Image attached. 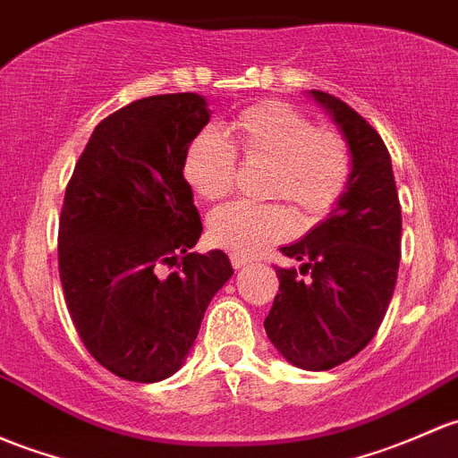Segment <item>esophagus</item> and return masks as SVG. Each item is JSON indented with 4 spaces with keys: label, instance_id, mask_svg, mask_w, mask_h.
Returning a JSON list of instances; mask_svg holds the SVG:
<instances>
[{
    "label": "esophagus",
    "instance_id": "34e87169",
    "mask_svg": "<svg viewBox=\"0 0 458 458\" xmlns=\"http://www.w3.org/2000/svg\"><path fill=\"white\" fill-rule=\"evenodd\" d=\"M230 263H233L234 269H242V267L248 266L250 261L245 257H242V254H230Z\"/></svg>",
    "mask_w": 458,
    "mask_h": 458
}]
</instances>
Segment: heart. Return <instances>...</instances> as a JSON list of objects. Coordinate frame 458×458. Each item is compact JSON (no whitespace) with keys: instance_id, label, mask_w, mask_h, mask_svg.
I'll list each match as a JSON object with an SVG mask.
<instances>
[{"instance_id":"obj_1","label":"heart","mask_w":458,"mask_h":458,"mask_svg":"<svg viewBox=\"0 0 458 458\" xmlns=\"http://www.w3.org/2000/svg\"><path fill=\"white\" fill-rule=\"evenodd\" d=\"M225 138L201 131L184 153L186 184L204 201L225 199L237 184V156L267 165L263 195L281 199L302 224H314L340 204L353 175L349 142L335 129L316 127L292 105L266 100L243 109L225 127ZM292 213L278 201L224 206L208 219V239L242 257H254L292 233Z\"/></svg>"}]
</instances>
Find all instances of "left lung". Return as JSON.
Returning <instances> with one entry per match:
<instances>
[{"mask_svg": "<svg viewBox=\"0 0 458 458\" xmlns=\"http://www.w3.org/2000/svg\"><path fill=\"white\" fill-rule=\"evenodd\" d=\"M353 156L340 204L302 242L281 248L296 267H276L278 293L263 322L269 343L293 367L329 370L377 334L402 257V206L388 148L344 100L311 89Z\"/></svg>", "mask_w": 458, "mask_h": 458, "instance_id": "obj_1", "label": "left lung"}]
</instances>
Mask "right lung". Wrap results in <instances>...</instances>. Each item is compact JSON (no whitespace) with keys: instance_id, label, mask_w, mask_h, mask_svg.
Listing matches in <instances>:
<instances>
[{"instance_id":"1","label":"right lung","mask_w":458,"mask_h":458,"mask_svg":"<svg viewBox=\"0 0 458 458\" xmlns=\"http://www.w3.org/2000/svg\"><path fill=\"white\" fill-rule=\"evenodd\" d=\"M210 120L197 94L129 103L96 124L65 189L59 276L91 358L127 382H160L184 364L213 296L233 276L201 234L182 165ZM176 272L162 275L165 267Z\"/></svg>"}]
</instances>
